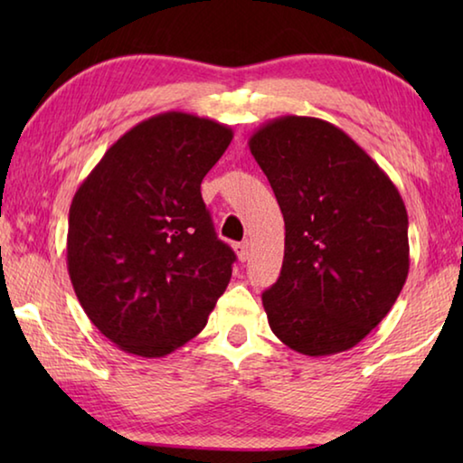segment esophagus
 Listing matches in <instances>:
<instances>
[{
	"label": "esophagus",
	"mask_w": 463,
	"mask_h": 463,
	"mask_svg": "<svg viewBox=\"0 0 463 463\" xmlns=\"http://www.w3.org/2000/svg\"><path fill=\"white\" fill-rule=\"evenodd\" d=\"M234 253H237L241 261H247L249 260V241L237 242V245H234Z\"/></svg>",
	"instance_id": "34e87169"
}]
</instances>
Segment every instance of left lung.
<instances>
[{
  "label": "left lung",
  "mask_w": 463,
  "mask_h": 463,
  "mask_svg": "<svg viewBox=\"0 0 463 463\" xmlns=\"http://www.w3.org/2000/svg\"><path fill=\"white\" fill-rule=\"evenodd\" d=\"M249 148L284 214V263L261 300L273 335L302 355L365 339L409 276V214L392 179L335 124L281 116Z\"/></svg>",
  "instance_id": "1"
}]
</instances>
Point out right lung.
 <instances>
[{
    "mask_svg": "<svg viewBox=\"0 0 463 463\" xmlns=\"http://www.w3.org/2000/svg\"><path fill=\"white\" fill-rule=\"evenodd\" d=\"M232 140L185 112L143 120L108 148L69 208L67 268L98 331L138 357H163L208 323L232 276L200 184Z\"/></svg>",
    "mask_w": 463,
    "mask_h": 463,
    "instance_id": "add662e5",
    "label": "right lung"
}]
</instances>
